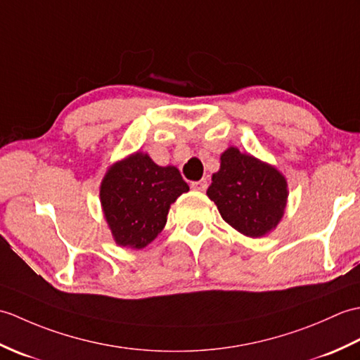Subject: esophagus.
Here are the masks:
<instances>
[{
    "instance_id": "esophagus-1",
    "label": "esophagus",
    "mask_w": 360,
    "mask_h": 360,
    "mask_svg": "<svg viewBox=\"0 0 360 360\" xmlns=\"http://www.w3.org/2000/svg\"><path fill=\"white\" fill-rule=\"evenodd\" d=\"M193 189H195V191H206V188H207V180L206 179H202V180H198V181H193Z\"/></svg>"
}]
</instances>
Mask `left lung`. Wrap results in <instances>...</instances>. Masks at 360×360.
Masks as SVG:
<instances>
[{"instance_id": "1", "label": "left lung", "mask_w": 360, "mask_h": 360, "mask_svg": "<svg viewBox=\"0 0 360 360\" xmlns=\"http://www.w3.org/2000/svg\"><path fill=\"white\" fill-rule=\"evenodd\" d=\"M207 197L226 223L248 237H262L281 221L288 198L283 175L250 154L229 148L220 157Z\"/></svg>"}]
</instances>
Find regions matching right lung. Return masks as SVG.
<instances>
[{
	"mask_svg": "<svg viewBox=\"0 0 360 360\" xmlns=\"http://www.w3.org/2000/svg\"><path fill=\"white\" fill-rule=\"evenodd\" d=\"M188 183L177 167H162L146 154H134L108 171L100 198L108 225L120 246L141 250L162 233L171 203Z\"/></svg>",
	"mask_w": 360,
	"mask_h": 360,
	"instance_id": "right-lung-1",
	"label": "right lung"
}]
</instances>
